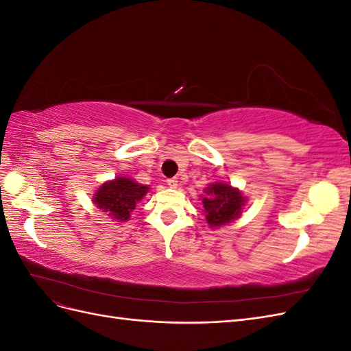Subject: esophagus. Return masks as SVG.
Returning <instances> with one entry per match:
<instances>
[{
    "label": "esophagus",
    "mask_w": 351,
    "mask_h": 351,
    "mask_svg": "<svg viewBox=\"0 0 351 351\" xmlns=\"http://www.w3.org/2000/svg\"><path fill=\"white\" fill-rule=\"evenodd\" d=\"M167 184H168V187H169V189H177L178 182H177L176 178H168V180H167Z\"/></svg>",
    "instance_id": "obj_1"
}]
</instances>
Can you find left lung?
<instances>
[{"mask_svg": "<svg viewBox=\"0 0 351 351\" xmlns=\"http://www.w3.org/2000/svg\"><path fill=\"white\" fill-rule=\"evenodd\" d=\"M204 204V214L210 228L227 226L243 214V208L247 204V197L243 196L241 190L232 187L226 182H215L204 189L200 195Z\"/></svg>", "mask_w": 351, "mask_h": 351, "instance_id": "obj_1", "label": "left lung"}]
</instances>
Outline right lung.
Instances as JSON below:
<instances>
[{"label": "right lung", "instance_id": "right-lung-1", "mask_svg": "<svg viewBox=\"0 0 351 351\" xmlns=\"http://www.w3.org/2000/svg\"><path fill=\"white\" fill-rule=\"evenodd\" d=\"M149 187L146 184L137 183L136 180L120 176L108 182L102 183L93 192L92 202L93 205L117 222H125L130 219L132 210L136 208V204L142 200Z\"/></svg>", "mask_w": 351, "mask_h": 351}]
</instances>
